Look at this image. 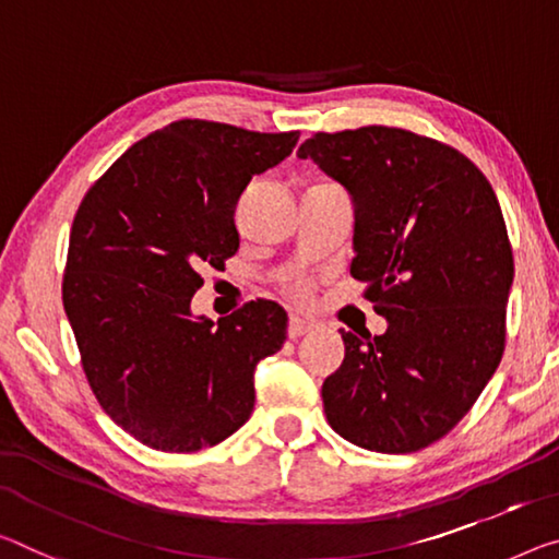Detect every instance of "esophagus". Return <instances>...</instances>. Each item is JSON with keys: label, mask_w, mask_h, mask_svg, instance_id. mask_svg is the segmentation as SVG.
<instances>
[{"label": "esophagus", "mask_w": 559, "mask_h": 559, "mask_svg": "<svg viewBox=\"0 0 559 559\" xmlns=\"http://www.w3.org/2000/svg\"><path fill=\"white\" fill-rule=\"evenodd\" d=\"M313 328H318V323L313 321V318H308V316H290L288 335H290V338H300V335L311 333Z\"/></svg>", "instance_id": "esophagus-1"}]
</instances>
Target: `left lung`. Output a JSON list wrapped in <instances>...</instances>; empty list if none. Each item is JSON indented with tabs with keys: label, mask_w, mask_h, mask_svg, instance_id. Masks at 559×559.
<instances>
[{
	"label": "left lung",
	"mask_w": 559,
	"mask_h": 559,
	"mask_svg": "<svg viewBox=\"0 0 559 559\" xmlns=\"http://www.w3.org/2000/svg\"><path fill=\"white\" fill-rule=\"evenodd\" d=\"M353 201L350 276L383 335L345 333L323 383L331 428L376 453H415L471 411L504 350L515 261L498 197L471 158L405 129L316 134L298 148Z\"/></svg>",
	"instance_id": "1"
}]
</instances>
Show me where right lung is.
Here are the masks:
<instances>
[{
	"label": "right lung",
	"mask_w": 559,
	"mask_h": 559,
	"mask_svg": "<svg viewBox=\"0 0 559 559\" xmlns=\"http://www.w3.org/2000/svg\"><path fill=\"white\" fill-rule=\"evenodd\" d=\"M298 131L259 134L183 119L127 148L86 191L69 236L64 311L106 415L164 453L211 448L251 418L259 360L288 316L251 300L218 321L191 313L203 265L238 251L236 203Z\"/></svg>",
	"instance_id": "right-lung-1"
}]
</instances>
